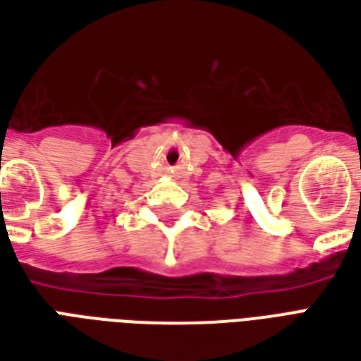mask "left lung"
Segmentation results:
<instances>
[{"label":"left lung","instance_id":"8db88e82","mask_svg":"<svg viewBox=\"0 0 361 361\" xmlns=\"http://www.w3.org/2000/svg\"><path fill=\"white\" fill-rule=\"evenodd\" d=\"M360 195H361V193H360Z\"/></svg>","mask_w":361,"mask_h":361}]
</instances>
